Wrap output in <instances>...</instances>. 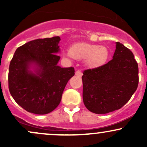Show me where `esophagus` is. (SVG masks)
<instances>
[{
    "label": "esophagus",
    "instance_id": "1",
    "mask_svg": "<svg viewBox=\"0 0 147 147\" xmlns=\"http://www.w3.org/2000/svg\"><path fill=\"white\" fill-rule=\"evenodd\" d=\"M75 75L77 76H78V77H82L83 74H82V72H81L80 70H77V71L75 72Z\"/></svg>",
    "mask_w": 147,
    "mask_h": 147
}]
</instances>
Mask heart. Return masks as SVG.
Returning a JSON list of instances; mask_svg holds the SVG:
<instances>
[{"label": "heart", "instance_id": "heart-1", "mask_svg": "<svg viewBox=\"0 0 147 147\" xmlns=\"http://www.w3.org/2000/svg\"><path fill=\"white\" fill-rule=\"evenodd\" d=\"M64 55L76 59H85L88 66L93 68L105 63L109 57V50L104 45L77 43L72 45L70 50H65Z\"/></svg>", "mask_w": 147, "mask_h": 147}]
</instances>
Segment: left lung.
Listing matches in <instances>:
<instances>
[{
	"mask_svg": "<svg viewBox=\"0 0 147 147\" xmlns=\"http://www.w3.org/2000/svg\"><path fill=\"white\" fill-rule=\"evenodd\" d=\"M83 101L90 112L106 114L121 109L137 90L138 65L132 52L119 42L113 59L84 70Z\"/></svg>",
	"mask_w": 147,
	"mask_h": 147,
	"instance_id": "obj_1",
	"label": "left lung"
}]
</instances>
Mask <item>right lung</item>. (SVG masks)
<instances>
[{
  "instance_id": "right-lung-1",
  "label": "right lung",
  "mask_w": 147,
  "mask_h": 147,
  "mask_svg": "<svg viewBox=\"0 0 147 147\" xmlns=\"http://www.w3.org/2000/svg\"><path fill=\"white\" fill-rule=\"evenodd\" d=\"M59 36L38 38L16 49L9 64L10 94L28 112L45 115L59 106L75 69L58 65Z\"/></svg>"
}]
</instances>
